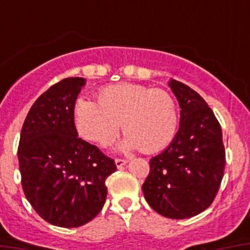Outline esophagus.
<instances>
[{
	"label": "esophagus",
	"mask_w": 250,
	"mask_h": 250,
	"mask_svg": "<svg viewBox=\"0 0 250 250\" xmlns=\"http://www.w3.org/2000/svg\"><path fill=\"white\" fill-rule=\"evenodd\" d=\"M127 162H128V161L123 160V158H115V165H117V167L125 166V165L127 164Z\"/></svg>",
	"instance_id": "esophagus-1"
}]
</instances>
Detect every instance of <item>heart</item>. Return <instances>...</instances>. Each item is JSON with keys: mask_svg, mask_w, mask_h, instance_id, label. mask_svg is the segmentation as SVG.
Masks as SVG:
<instances>
[{"mask_svg": "<svg viewBox=\"0 0 250 250\" xmlns=\"http://www.w3.org/2000/svg\"><path fill=\"white\" fill-rule=\"evenodd\" d=\"M74 122L80 136L100 146L115 140L122 122L125 148L156 153L174 140L179 113L174 97L166 90L118 83L98 90L97 102L78 98Z\"/></svg>", "mask_w": 250, "mask_h": 250, "instance_id": "b5f03b06", "label": "heart"}]
</instances>
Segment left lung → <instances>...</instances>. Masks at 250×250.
Instances as JSON below:
<instances>
[{"instance_id": "1", "label": "left lung", "mask_w": 250, "mask_h": 250, "mask_svg": "<svg viewBox=\"0 0 250 250\" xmlns=\"http://www.w3.org/2000/svg\"><path fill=\"white\" fill-rule=\"evenodd\" d=\"M168 85L180 105V128L166 150L149 161L145 200L161 215L186 219L208 209L225 175L222 128L204 98L186 84Z\"/></svg>"}]
</instances>
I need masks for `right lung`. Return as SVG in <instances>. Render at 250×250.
<instances>
[{
	"mask_svg": "<svg viewBox=\"0 0 250 250\" xmlns=\"http://www.w3.org/2000/svg\"><path fill=\"white\" fill-rule=\"evenodd\" d=\"M83 78L54 84L29 109L21 132L18 160L29 204L50 225L72 229L90 222L105 204L113 158L78 137L74 104Z\"/></svg>",
	"mask_w": 250,
	"mask_h": 250,
	"instance_id": "add662e5",
	"label": "right lung"
}]
</instances>
